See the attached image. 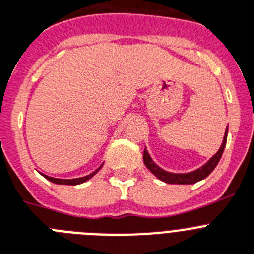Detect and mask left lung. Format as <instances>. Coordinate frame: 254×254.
I'll return each mask as SVG.
<instances>
[{"instance_id": "1", "label": "left lung", "mask_w": 254, "mask_h": 254, "mask_svg": "<svg viewBox=\"0 0 254 254\" xmlns=\"http://www.w3.org/2000/svg\"><path fill=\"white\" fill-rule=\"evenodd\" d=\"M226 140H227V129H226V133H225V137H223V142L219 147L218 152L212 157V159L203 165L201 168L199 169L193 170L191 173H183V174H178V173H169V172H165L161 168H159L156 164L153 163L151 156L148 155L146 150H144L143 153V161H144V165H146L148 169H150L151 173L153 176H156L160 181H163L165 183H176V185H192V183L199 182V181L204 180L206 177L209 176L210 173L213 172V169L217 167V164L218 161L221 160V156H222L223 150H225L226 147Z\"/></svg>"}]
</instances>
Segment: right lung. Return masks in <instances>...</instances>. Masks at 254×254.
<instances>
[{"mask_svg": "<svg viewBox=\"0 0 254 254\" xmlns=\"http://www.w3.org/2000/svg\"><path fill=\"white\" fill-rule=\"evenodd\" d=\"M102 165L99 168H98L95 172H93L91 174H89V176H85V177H81V178H73V180H59V178H53V177H49V176H45V174H42V176L46 178V180H49L50 182L53 183H57V185H71V186H74V185H80V183H84L86 182L87 180H90L91 177L94 176L95 173H97L98 170L101 169Z\"/></svg>", "mask_w": 254, "mask_h": 254, "instance_id": "obj_1", "label": "right lung"}]
</instances>
